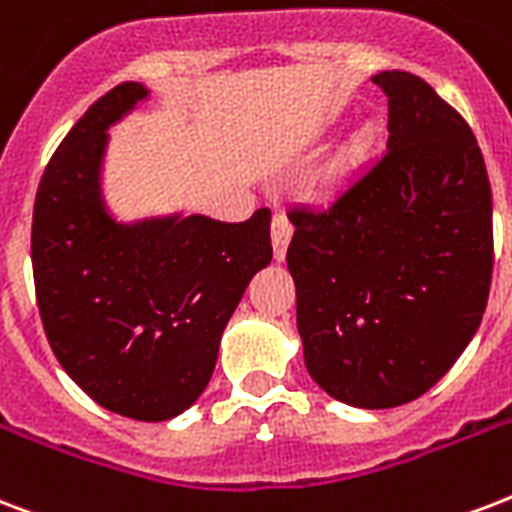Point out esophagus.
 <instances>
[{
	"label": "esophagus",
	"instance_id": "1",
	"mask_svg": "<svg viewBox=\"0 0 512 512\" xmlns=\"http://www.w3.org/2000/svg\"><path fill=\"white\" fill-rule=\"evenodd\" d=\"M292 239V222L287 220V214L276 212L271 222V241H273V257L284 260L287 257V247Z\"/></svg>",
	"mask_w": 512,
	"mask_h": 512
}]
</instances>
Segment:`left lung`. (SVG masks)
<instances>
[{"instance_id":"1","label":"left lung","mask_w":512,"mask_h":512,"mask_svg":"<svg viewBox=\"0 0 512 512\" xmlns=\"http://www.w3.org/2000/svg\"><path fill=\"white\" fill-rule=\"evenodd\" d=\"M389 142L327 206H292L287 268L311 378L357 408L411 403L473 341L494 268L473 128L411 72H381Z\"/></svg>"}]
</instances>
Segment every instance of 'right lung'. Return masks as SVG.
<instances>
[{
    "label": "right lung",
    "instance_id": "1",
    "mask_svg": "<svg viewBox=\"0 0 512 512\" xmlns=\"http://www.w3.org/2000/svg\"><path fill=\"white\" fill-rule=\"evenodd\" d=\"M147 96L120 83L93 101L39 179L31 222L37 306L61 368L107 411L166 421L212 378L222 330L271 263V212L120 225L99 171L107 128Z\"/></svg>",
    "mask_w": 512,
    "mask_h": 512
}]
</instances>
